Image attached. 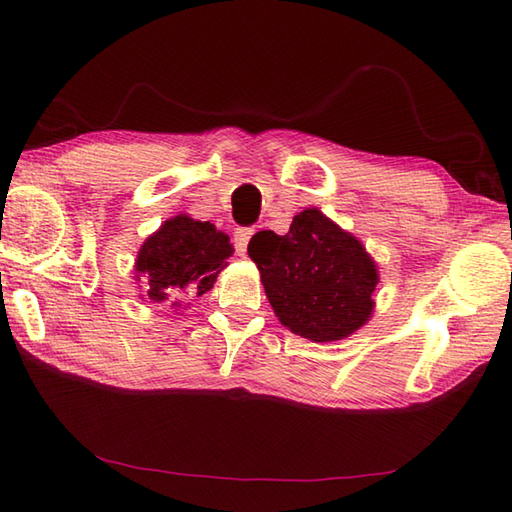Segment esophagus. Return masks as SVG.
Instances as JSON below:
<instances>
[{"mask_svg":"<svg viewBox=\"0 0 512 512\" xmlns=\"http://www.w3.org/2000/svg\"><path fill=\"white\" fill-rule=\"evenodd\" d=\"M253 228H237L235 231V235H233V244H235V250H237V255L239 257H244L246 255V248H248V242H250V237H253Z\"/></svg>","mask_w":512,"mask_h":512,"instance_id":"1","label":"esophagus"}]
</instances>
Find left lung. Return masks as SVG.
Wrapping results in <instances>:
<instances>
[{"label":"left lung","instance_id":"obj_1","mask_svg":"<svg viewBox=\"0 0 512 512\" xmlns=\"http://www.w3.org/2000/svg\"><path fill=\"white\" fill-rule=\"evenodd\" d=\"M248 255L281 325L312 343L352 336L372 319L378 268L358 237L319 209L292 217L290 231L253 235Z\"/></svg>","mask_w":512,"mask_h":512}]
</instances>
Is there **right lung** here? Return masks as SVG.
Masks as SVG:
<instances>
[{
    "mask_svg": "<svg viewBox=\"0 0 512 512\" xmlns=\"http://www.w3.org/2000/svg\"><path fill=\"white\" fill-rule=\"evenodd\" d=\"M231 255L228 235L211 222L193 220L187 213L169 217L138 250L134 270L145 292L140 299L165 303L176 297L169 308H189L178 297L191 299L211 290Z\"/></svg>",
    "mask_w": 512,
    "mask_h": 512,
    "instance_id": "add662e5",
    "label": "right lung"
}]
</instances>
